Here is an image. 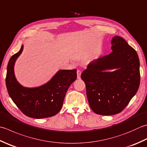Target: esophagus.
<instances>
[{
  "label": "esophagus",
  "instance_id": "obj_1",
  "mask_svg": "<svg viewBox=\"0 0 147 147\" xmlns=\"http://www.w3.org/2000/svg\"><path fill=\"white\" fill-rule=\"evenodd\" d=\"M81 74H82V72L80 70L77 71V78L78 79L81 78Z\"/></svg>",
  "mask_w": 147,
  "mask_h": 147
}]
</instances>
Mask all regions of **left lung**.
I'll list each match as a JSON object with an SVG mask.
<instances>
[{"label": "left lung", "mask_w": 147, "mask_h": 147, "mask_svg": "<svg viewBox=\"0 0 147 147\" xmlns=\"http://www.w3.org/2000/svg\"><path fill=\"white\" fill-rule=\"evenodd\" d=\"M112 52L89 63L81 78L92 110L101 115L120 113L136 94L140 82V60L122 37L111 41Z\"/></svg>", "instance_id": "obj_1"}]
</instances>
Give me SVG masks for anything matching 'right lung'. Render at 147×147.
<instances>
[{"instance_id": "add662e5", "label": "right lung", "mask_w": 147, "mask_h": 147, "mask_svg": "<svg viewBox=\"0 0 147 147\" xmlns=\"http://www.w3.org/2000/svg\"><path fill=\"white\" fill-rule=\"evenodd\" d=\"M24 45L9 59L5 84L13 101L28 117L43 119L55 115L61 110L66 92L77 78L76 69L59 70L49 81L36 87H25L17 81L14 64Z\"/></svg>"}]
</instances>
